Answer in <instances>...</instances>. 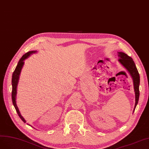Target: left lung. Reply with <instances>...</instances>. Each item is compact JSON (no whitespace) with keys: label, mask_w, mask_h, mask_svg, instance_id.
I'll return each mask as SVG.
<instances>
[{"label":"left lung","mask_w":149,"mask_h":149,"mask_svg":"<svg viewBox=\"0 0 149 149\" xmlns=\"http://www.w3.org/2000/svg\"><path fill=\"white\" fill-rule=\"evenodd\" d=\"M118 53V55L119 57L118 61L127 69V70L129 72V73L130 74L131 76L132 77V80H133L134 89V92H135V96H136V103H135V106H134V111L138 103L139 94H140L139 93L140 76H139V74L136 68V64L134 63V62L131 57H129L126 54H125L124 52H119Z\"/></svg>","instance_id":"obj_1"}]
</instances>
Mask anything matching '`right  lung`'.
<instances>
[{
    "label": "right lung",
    "mask_w": 149,
    "mask_h": 149,
    "mask_svg": "<svg viewBox=\"0 0 149 149\" xmlns=\"http://www.w3.org/2000/svg\"><path fill=\"white\" fill-rule=\"evenodd\" d=\"M37 51H31L28 52L27 53L24 54L22 58L20 59V61H18V64L16 67V68L14 70L13 73L12 74V103L14 107H15L17 113H18L19 117L21 118V119L24 123H26L25 119L23 118V117L22 116L20 111H19L17 105L16 103V95H17V85L18 83V80H19V77H20V74L21 72L23 66L24 64V61H25L26 59H27L28 57H29L31 54L33 53H35Z\"/></svg>",
    "instance_id": "obj_1"
}]
</instances>
